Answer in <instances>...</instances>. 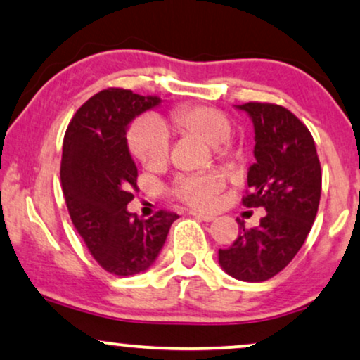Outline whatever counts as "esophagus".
<instances>
[{
    "label": "esophagus",
    "mask_w": 360,
    "mask_h": 360,
    "mask_svg": "<svg viewBox=\"0 0 360 360\" xmlns=\"http://www.w3.org/2000/svg\"><path fill=\"white\" fill-rule=\"evenodd\" d=\"M190 215H193L195 219L203 220V221H214V220H215V215H210V214H200V212H190Z\"/></svg>",
    "instance_id": "obj_1"
}]
</instances>
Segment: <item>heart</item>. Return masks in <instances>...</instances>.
Instances as JSON below:
<instances>
[{"mask_svg":"<svg viewBox=\"0 0 360 360\" xmlns=\"http://www.w3.org/2000/svg\"><path fill=\"white\" fill-rule=\"evenodd\" d=\"M167 125L173 131L195 136L214 148L221 144L222 146L217 149L221 157L232 155L229 146L224 145L232 135V125L225 115L214 108L180 106L170 113ZM168 145H170V133L157 118L141 120L128 131L130 152L148 168L162 167L167 162ZM221 187H224V181L215 173H195V175L181 176L176 180L173 193L195 208H210L215 205Z\"/></svg>","mask_w":360,"mask_h":360,"instance_id":"1","label":"heart"}]
</instances>
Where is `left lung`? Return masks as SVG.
<instances>
[{"label": "left lung", "instance_id": "left-lung-1", "mask_svg": "<svg viewBox=\"0 0 360 360\" xmlns=\"http://www.w3.org/2000/svg\"><path fill=\"white\" fill-rule=\"evenodd\" d=\"M254 123V157L247 173L245 207H264L260 225L242 232L232 247L220 248L219 264L230 277L264 282L290 264L312 229L321 202L322 172L307 127L272 103L235 105Z\"/></svg>", "mask_w": 360, "mask_h": 360}]
</instances>
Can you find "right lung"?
<instances>
[{"label":"right lung","instance_id":"add662e5","mask_svg":"<svg viewBox=\"0 0 360 360\" xmlns=\"http://www.w3.org/2000/svg\"><path fill=\"white\" fill-rule=\"evenodd\" d=\"M160 103L157 96L108 88L82 105L65 133L60 175L70 217L95 260L122 277L152 267L179 219L162 210L143 220L127 210L139 176L128 125Z\"/></svg>","mask_w":360,"mask_h":360}]
</instances>
